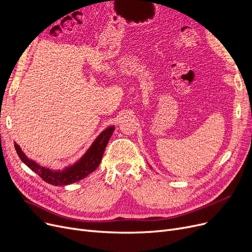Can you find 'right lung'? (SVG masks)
I'll return each mask as SVG.
<instances>
[{"instance_id":"1","label":"right lung","mask_w":252,"mask_h":252,"mask_svg":"<svg viewBox=\"0 0 252 252\" xmlns=\"http://www.w3.org/2000/svg\"><path fill=\"white\" fill-rule=\"evenodd\" d=\"M114 130V126H111L103 130L80 160H78L74 165L65 167L63 170H51L49 168H46V167H42L32 160H30L16 143L14 147L20 160L29 168L37 173L43 181L56 187L66 186L81 181V179L86 177L97 168L101 162L105 147L107 142H109Z\"/></svg>"}]
</instances>
